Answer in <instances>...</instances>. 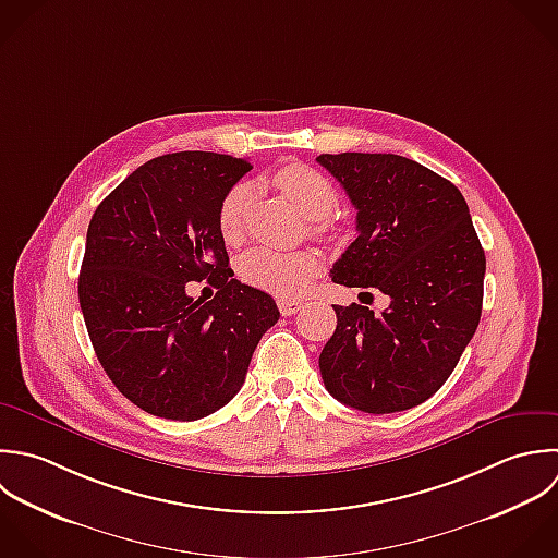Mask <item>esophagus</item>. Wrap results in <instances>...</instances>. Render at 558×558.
Wrapping results in <instances>:
<instances>
[{
    "label": "esophagus",
    "mask_w": 558,
    "mask_h": 558,
    "mask_svg": "<svg viewBox=\"0 0 558 558\" xmlns=\"http://www.w3.org/2000/svg\"><path fill=\"white\" fill-rule=\"evenodd\" d=\"M304 306V302L302 300H289V298H282V300H278V308H280V313L284 315V317H291V315H295L300 308Z\"/></svg>",
    "instance_id": "obj_1"
}]
</instances>
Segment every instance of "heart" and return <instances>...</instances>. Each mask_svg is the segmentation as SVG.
Listing matches in <instances>:
<instances>
[{"label": "heart", "mask_w": 558, "mask_h": 558, "mask_svg": "<svg viewBox=\"0 0 558 558\" xmlns=\"http://www.w3.org/2000/svg\"><path fill=\"white\" fill-rule=\"evenodd\" d=\"M274 184L311 221H324L339 206L337 186L322 171L308 165L293 162L282 167L280 171H276ZM250 197V184L239 182L223 195L219 204L217 230L228 245L239 243L243 236ZM315 230L322 232V226H317ZM239 274L247 284L256 289L282 298H298L319 274V258L313 252H276L267 247H256L239 260Z\"/></svg>", "instance_id": "obj_1"}]
</instances>
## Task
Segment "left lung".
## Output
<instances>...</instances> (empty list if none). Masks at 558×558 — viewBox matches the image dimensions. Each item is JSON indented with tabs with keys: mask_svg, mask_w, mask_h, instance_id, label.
Listing matches in <instances>:
<instances>
[{
	"mask_svg": "<svg viewBox=\"0 0 558 558\" xmlns=\"http://www.w3.org/2000/svg\"><path fill=\"white\" fill-rule=\"evenodd\" d=\"M356 208V241L332 265L337 284L378 289L391 304L335 306L319 354L332 398L363 413L413 409L454 372L483 313L485 250L461 191L398 154H322Z\"/></svg>",
	"mask_w": 558,
	"mask_h": 558,
	"instance_id": "8db88e82",
	"label": "left lung"
}]
</instances>
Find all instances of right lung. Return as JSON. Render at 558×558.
Wrapping results in <instances>:
<instances>
[{
    "label": "right lung",
    "instance_id": "1",
    "mask_svg": "<svg viewBox=\"0 0 558 558\" xmlns=\"http://www.w3.org/2000/svg\"><path fill=\"white\" fill-rule=\"evenodd\" d=\"M252 169L215 151H175L132 171L93 213L77 280L84 324L112 385L149 415L193 422L228 404L260 337L271 295L241 284L217 230L223 195ZM208 279L213 301L186 281Z\"/></svg>",
    "mask_w": 558,
    "mask_h": 558
}]
</instances>
